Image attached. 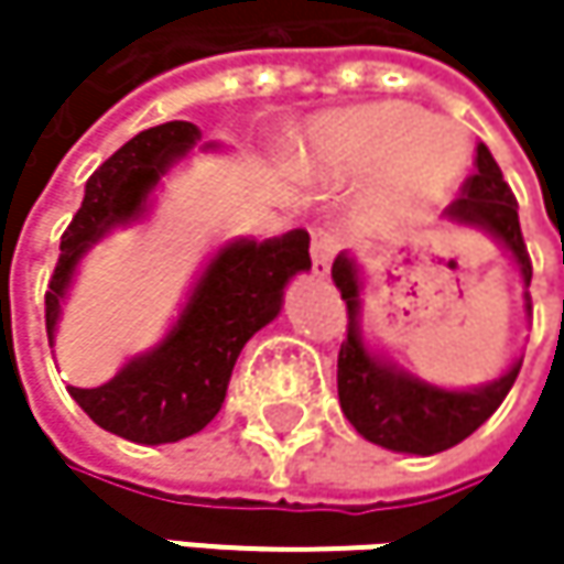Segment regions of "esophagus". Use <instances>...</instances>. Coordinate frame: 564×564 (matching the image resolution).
<instances>
[{
    "label": "esophagus",
    "mask_w": 564,
    "mask_h": 564,
    "mask_svg": "<svg viewBox=\"0 0 564 564\" xmlns=\"http://www.w3.org/2000/svg\"><path fill=\"white\" fill-rule=\"evenodd\" d=\"M339 251V238L329 235V231H319L313 235V245H310V254H313V274L316 278H326L329 274V264Z\"/></svg>",
    "instance_id": "obj_1"
}]
</instances>
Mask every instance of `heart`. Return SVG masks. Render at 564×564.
<instances>
[{"mask_svg":"<svg viewBox=\"0 0 564 564\" xmlns=\"http://www.w3.org/2000/svg\"><path fill=\"white\" fill-rule=\"evenodd\" d=\"M467 140L411 104H366L313 120L303 163L326 175H376L394 208L441 205L467 170Z\"/></svg>","mask_w":564,"mask_h":564,"instance_id":"heart-1","label":"heart"}]
</instances>
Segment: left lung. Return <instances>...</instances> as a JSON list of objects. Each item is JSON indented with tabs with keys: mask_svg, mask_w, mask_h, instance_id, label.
Masks as SVG:
<instances>
[{
	"mask_svg": "<svg viewBox=\"0 0 564 564\" xmlns=\"http://www.w3.org/2000/svg\"><path fill=\"white\" fill-rule=\"evenodd\" d=\"M447 225L457 228H474L494 238L509 261L519 271L522 281V313L529 319L532 303H529V281H532V264L522 245L519 231V215H516V198L509 192L507 178L497 166L494 153L480 143L477 147V172L464 185V198H457L444 212ZM333 283L346 300L349 310V326L346 339L339 346V369H336V386H339V404L349 424L372 444L394 451V454H417L431 457L441 454L464 437H470L500 404L512 389L522 356L509 362V369L484 386L470 389H444L427 379H417L414 372L401 369L386 352L372 349L362 333V310H366V278L359 261L343 251L333 261Z\"/></svg>",
	"mask_w": 564,
	"mask_h": 564,
	"instance_id": "1",
	"label": "left lung"
}]
</instances>
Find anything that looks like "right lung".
<instances>
[{"mask_svg": "<svg viewBox=\"0 0 564 564\" xmlns=\"http://www.w3.org/2000/svg\"><path fill=\"white\" fill-rule=\"evenodd\" d=\"M195 150L208 153L221 143H202L195 123L172 120L137 133L87 178L84 202L61 235V258L45 293L52 346L80 261L110 231L143 221L163 178ZM303 271H310V235L303 228L268 241L235 238L221 245L153 349L127 359L110 382L70 386L67 392L94 424L137 444H172L198 434L218 414L245 343L278 319L286 283Z\"/></svg>", "mask_w": 564, "mask_h": 564, "instance_id": "add662e5", "label": "right lung"}]
</instances>
